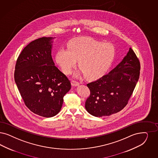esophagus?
Segmentation results:
<instances>
[{
	"mask_svg": "<svg viewBox=\"0 0 158 158\" xmlns=\"http://www.w3.org/2000/svg\"><path fill=\"white\" fill-rule=\"evenodd\" d=\"M71 84H72V86H77L79 85V83L78 82H76L75 81H72Z\"/></svg>",
	"mask_w": 158,
	"mask_h": 158,
	"instance_id": "esophagus-1",
	"label": "esophagus"
}]
</instances>
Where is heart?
<instances>
[{"label": "heart", "instance_id": "heart-1", "mask_svg": "<svg viewBox=\"0 0 158 158\" xmlns=\"http://www.w3.org/2000/svg\"><path fill=\"white\" fill-rule=\"evenodd\" d=\"M68 48H60L56 60L64 73L68 75L76 65L88 78L103 75L114 59V48L111 44L89 38H75L71 40Z\"/></svg>", "mask_w": 158, "mask_h": 158}]
</instances>
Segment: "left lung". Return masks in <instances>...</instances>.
I'll return each mask as SVG.
<instances>
[{"label":"left lung","mask_w":158,"mask_h":158,"mask_svg":"<svg viewBox=\"0 0 158 158\" xmlns=\"http://www.w3.org/2000/svg\"><path fill=\"white\" fill-rule=\"evenodd\" d=\"M140 62L130 48L120 64L97 81L87 84L90 94L85 102L95 117L109 116L124 109L132 94L140 74Z\"/></svg>","instance_id":"left-lung-1"}]
</instances>
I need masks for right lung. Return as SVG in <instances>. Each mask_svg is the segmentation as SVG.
Segmentation results:
<instances>
[{"label": "right lung", "mask_w": 158, "mask_h": 158, "mask_svg": "<svg viewBox=\"0 0 158 158\" xmlns=\"http://www.w3.org/2000/svg\"><path fill=\"white\" fill-rule=\"evenodd\" d=\"M52 37L35 40L23 49L17 60L15 81L28 109L44 117L60 110L70 81L55 66L51 55Z\"/></svg>", "instance_id": "add662e5"}]
</instances>
